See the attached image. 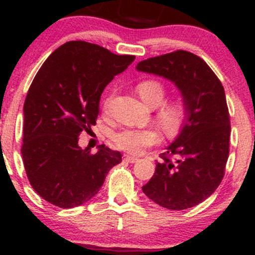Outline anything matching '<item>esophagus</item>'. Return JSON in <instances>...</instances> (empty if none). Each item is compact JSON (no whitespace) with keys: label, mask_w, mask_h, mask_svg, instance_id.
I'll use <instances>...</instances> for the list:
<instances>
[{"label":"esophagus","mask_w":255,"mask_h":255,"mask_svg":"<svg viewBox=\"0 0 255 255\" xmlns=\"http://www.w3.org/2000/svg\"><path fill=\"white\" fill-rule=\"evenodd\" d=\"M125 160H126V162H128V163H135V162H137V157L129 156V154H126Z\"/></svg>","instance_id":"esophagus-1"}]
</instances>
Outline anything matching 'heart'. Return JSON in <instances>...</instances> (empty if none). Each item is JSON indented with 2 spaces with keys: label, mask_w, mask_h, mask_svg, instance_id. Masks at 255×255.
Segmentation results:
<instances>
[{
  "label": "heart",
  "mask_w": 255,
  "mask_h": 255,
  "mask_svg": "<svg viewBox=\"0 0 255 255\" xmlns=\"http://www.w3.org/2000/svg\"><path fill=\"white\" fill-rule=\"evenodd\" d=\"M136 92L146 104L156 108V119L158 126L168 135H174L180 131L187 119V107L181 99L164 101L166 96V87L164 84L156 79H147L140 81L136 85ZM110 98L104 103V111H108ZM114 142L121 150L130 153H137L146 147L157 144L159 141V134L153 128H124L114 134Z\"/></svg>",
  "instance_id": "1"
}]
</instances>
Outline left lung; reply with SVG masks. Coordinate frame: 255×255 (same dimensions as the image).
Listing matches in <instances>:
<instances>
[{"mask_svg":"<svg viewBox=\"0 0 255 255\" xmlns=\"http://www.w3.org/2000/svg\"><path fill=\"white\" fill-rule=\"evenodd\" d=\"M136 69L174 83L187 107L180 134L160 154L142 192L169 210L197 206L217 189L229 157L230 119L222 83L203 58L184 50L147 58Z\"/></svg>","mask_w":255,"mask_h":255,"instance_id":"1","label":"left lung"}]
</instances>
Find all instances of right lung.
<instances>
[{
  "mask_svg": "<svg viewBox=\"0 0 255 255\" xmlns=\"http://www.w3.org/2000/svg\"><path fill=\"white\" fill-rule=\"evenodd\" d=\"M135 56L73 40L56 49L32 81L24 104L21 154L32 188L44 200L72 209L91 200L122 154L105 145L97 153L78 144L96 125L108 84Z\"/></svg>",
  "mask_w": 255,
  "mask_h": 255,
  "instance_id": "obj_1",
  "label": "right lung"
}]
</instances>
